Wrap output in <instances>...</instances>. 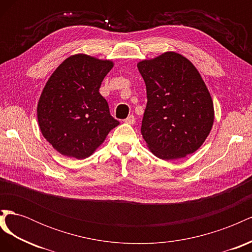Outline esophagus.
<instances>
[{"label": "esophagus", "mask_w": 252, "mask_h": 252, "mask_svg": "<svg viewBox=\"0 0 252 252\" xmlns=\"http://www.w3.org/2000/svg\"><path fill=\"white\" fill-rule=\"evenodd\" d=\"M124 122H125V123H127V124L132 125V124L135 123V118L133 116H129L127 119L124 120Z\"/></svg>", "instance_id": "esophagus-1"}]
</instances>
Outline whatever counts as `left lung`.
Returning a JSON list of instances; mask_svg holds the SVG:
<instances>
[{
	"label": "left lung",
	"instance_id": "obj_1",
	"mask_svg": "<svg viewBox=\"0 0 252 252\" xmlns=\"http://www.w3.org/2000/svg\"><path fill=\"white\" fill-rule=\"evenodd\" d=\"M138 68L147 91L141 127L147 147L166 161L193 154L215 120L212 98L200 72L173 51L143 60Z\"/></svg>",
	"mask_w": 252,
	"mask_h": 252
}]
</instances>
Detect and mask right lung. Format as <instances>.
I'll use <instances>...</instances> for the list:
<instances>
[{
    "mask_svg": "<svg viewBox=\"0 0 252 252\" xmlns=\"http://www.w3.org/2000/svg\"><path fill=\"white\" fill-rule=\"evenodd\" d=\"M112 67L110 60L78 53L50 75L37 103V122L44 138L61 155L90 157L120 124L98 93Z\"/></svg>",
    "mask_w": 252,
    "mask_h": 252,
    "instance_id": "1",
    "label": "right lung"
}]
</instances>
